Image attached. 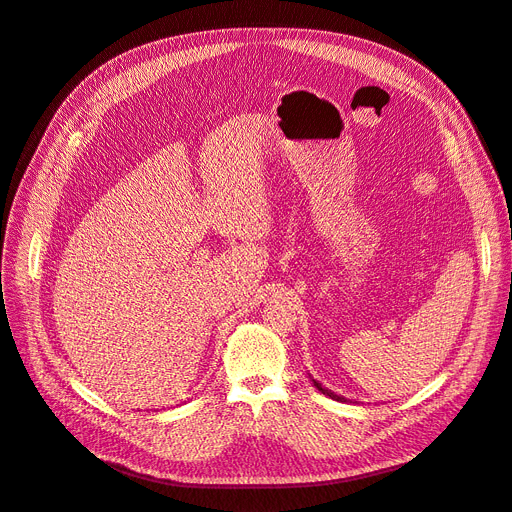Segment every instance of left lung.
<instances>
[{
  "label": "left lung",
  "mask_w": 512,
  "mask_h": 512,
  "mask_svg": "<svg viewBox=\"0 0 512 512\" xmlns=\"http://www.w3.org/2000/svg\"><path fill=\"white\" fill-rule=\"evenodd\" d=\"M309 380H312V384L316 386V389L322 393V395H327V397H331V399H335V401H348L346 397H342V395H335L333 391H329V389H324V386L318 382V380H314L312 376H309Z\"/></svg>",
  "instance_id": "8db88e82"
}]
</instances>
